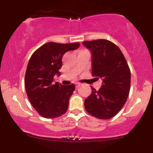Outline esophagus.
I'll use <instances>...</instances> for the list:
<instances>
[{
  "mask_svg": "<svg viewBox=\"0 0 153 153\" xmlns=\"http://www.w3.org/2000/svg\"><path fill=\"white\" fill-rule=\"evenodd\" d=\"M75 88H78L80 85V84L78 83V82H76V83H75Z\"/></svg>",
  "mask_w": 153,
  "mask_h": 153,
  "instance_id": "34e87169",
  "label": "esophagus"
}]
</instances>
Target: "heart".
Returning a JSON list of instances; mask_svg holds the SVG:
<instances>
[{
  "label": "heart",
  "mask_w": 153,
  "mask_h": 153,
  "mask_svg": "<svg viewBox=\"0 0 153 153\" xmlns=\"http://www.w3.org/2000/svg\"><path fill=\"white\" fill-rule=\"evenodd\" d=\"M82 51H85V50H82Z\"/></svg>",
  "instance_id": "obj_1"
}]
</instances>
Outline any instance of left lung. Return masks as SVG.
I'll list each match as a JSON object with an SVG mask.
<instances>
[{
	"label": "left lung",
	"instance_id": "obj_1",
	"mask_svg": "<svg viewBox=\"0 0 153 153\" xmlns=\"http://www.w3.org/2000/svg\"><path fill=\"white\" fill-rule=\"evenodd\" d=\"M82 45L92 53V75L102 80L99 91L91 87V94L84 103L85 111L98 119H111L120 111L127 100L130 69L122 51L111 41H85Z\"/></svg>",
	"mask_w": 153,
	"mask_h": 153
}]
</instances>
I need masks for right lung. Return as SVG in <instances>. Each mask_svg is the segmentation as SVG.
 Returning <instances> with one entry per match:
<instances>
[{
	"label": "right lung",
	"mask_w": 153,
	"mask_h": 153,
	"mask_svg": "<svg viewBox=\"0 0 153 153\" xmlns=\"http://www.w3.org/2000/svg\"><path fill=\"white\" fill-rule=\"evenodd\" d=\"M79 47L78 42L60 44L50 42L37 49L29 59L24 80L26 92L31 104L42 117L57 118L68 111L75 85L54 83V76L59 75L64 54Z\"/></svg>",
	"instance_id": "1"
}]
</instances>
